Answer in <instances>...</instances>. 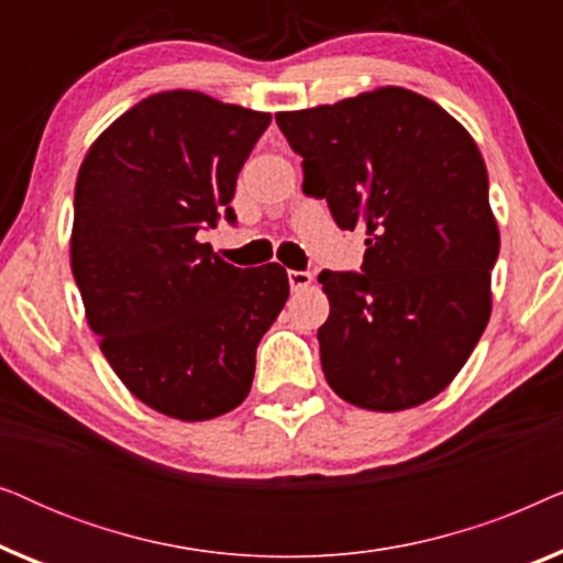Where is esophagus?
<instances>
[{
    "label": "esophagus",
    "instance_id": "obj_1",
    "mask_svg": "<svg viewBox=\"0 0 563 563\" xmlns=\"http://www.w3.org/2000/svg\"><path fill=\"white\" fill-rule=\"evenodd\" d=\"M312 284L310 272H289V287L291 291H302Z\"/></svg>",
    "mask_w": 563,
    "mask_h": 563
}]
</instances>
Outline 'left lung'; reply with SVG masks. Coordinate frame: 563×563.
I'll return each mask as SVG.
<instances>
[{"label":"left lung","mask_w":563,"mask_h":563,"mask_svg":"<svg viewBox=\"0 0 563 563\" xmlns=\"http://www.w3.org/2000/svg\"><path fill=\"white\" fill-rule=\"evenodd\" d=\"M302 156V189L343 230H366L364 274L322 272L330 314L322 374L374 412L418 407L449 387L492 314L499 228L474 137L402 87L276 112Z\"/></svg>","instance_id":"obj_1"}]
</instances>
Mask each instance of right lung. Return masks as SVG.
<instances>
[{
    "label": "right lung",
    "mask_w": 563,
    "mask_h": 563,
    "mask_svg": "<svg viewBox=\"0 0 563 563\" xmlns=\"http://www.w3.org/2000/svg\"><path fill=\"white\" fill-rule=\"evenodd\" d=\"M268 122L202 91H158L89 145L76 176L71 272L87 322L130 395L166 418L235 410L289 297L284 266L238 268L197 238L235 220L238 172Z\"/></svg>",
    "instance_id": "add662e5"
}]
</instances>
